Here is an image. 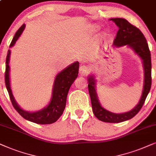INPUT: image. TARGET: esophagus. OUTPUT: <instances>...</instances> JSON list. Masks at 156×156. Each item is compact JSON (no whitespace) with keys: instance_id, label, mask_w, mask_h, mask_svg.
<instances>
[{"instance_id":"34e87169","label":"esophagus","mask_w":156,"mask_h":156,"mask_svg":"<svg viewBox=\"0 0 156 156\" xmlns=\"http://www.w3.org/2000/svg\"><path fill=\"white\" fill-rule=\"evenodd\" d=\"M89 72H90V68H89L88 66L83 65L80 67L79 73L80 75H82V76H85V75L88 74Z\"/></svg>"}]
</instances>
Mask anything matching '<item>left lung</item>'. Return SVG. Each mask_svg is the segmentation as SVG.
<instances>
[{"instance_id":"obj_1","label":"left lung","mask_w":156,"mask_h":156,"mask_svg":"<svg viewBox=\"0 0 156 156\" xmlns=\"http://www.w3.org/2000/svg\"><path fill=\"white\" fill-rule=\"evenodd\" d=\"M118 27V30L114 39L113 45L117 47L128 45L132 48L143 60L144 66L145 80L143 93L138 105L127 113L116 114L108 111L100 104L95 92V80L93 76L88 78V91L90 94L93 112L95 117L106 123H120L133 118L140 111L144 104L151 87V57L148 43L142 32L124 18H111Z\"/></svg>"}]
</instances>
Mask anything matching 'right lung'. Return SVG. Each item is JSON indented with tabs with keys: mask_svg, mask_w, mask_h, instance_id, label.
Returning <instances> with one entry per match:
<instances>
[{
	"mask_svg": "<svg viewBox=\"0 0 156 156\" xmlns=\"http://www.w3.org/2000/svg\"><path fill=\"white\" fill-rule=\"evenodd\" d=\"M24 28L25 25L23 24L20 26V28L16 33L13 40L10 43V47H12L15 44L16 41L18 40V38L21 35ZM10 54V51L8 50L5 61V83L13 108L23 118L30 120L31 122H33V123L38 124H51L55 123L61 117V115L63 113L64 109H65L68 90H69L70 86L78 76V70H79V63L78 61L75 62L57 75L55 77V81H54L51 102L49 103L48 106L39 111L30 113V112L23 111L18 106L17 103L16 102L15 99H14L13 94H12V91L10 86V67L8 65Z\"/></svg>",
	"mask_w": 156,
	"mask_h": 156,
	"instance_id": "1",
	"label": "right lung"
}]
</instances>
